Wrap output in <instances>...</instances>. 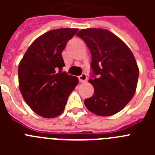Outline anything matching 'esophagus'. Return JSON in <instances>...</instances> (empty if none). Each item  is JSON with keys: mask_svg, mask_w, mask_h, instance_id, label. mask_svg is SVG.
Returning a JSON list of instances; mask_svg holds the SVG:
<instances>
[{"mask_svg": "<svg viewBox=\"0 0 155 155\" xmlns=\"http://www.w3.org/2000/svg\"><path fill=\"white\" fill-rule=\"evenodd\" d=\"M79 81H80V82H81V83H84V82L87 81V75H86V74H82L81 76H79Z\"/></svg>", "mask_w": 155, "mask_h": 155, "instance_id": "obj_1", "label": "esophagus"}]
</instances>
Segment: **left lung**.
I'll use <instances>...</instances> for the list:
<instances>
[{"label": "left lung", "mask_w": 155, "mask_h": 155, "mask_svg": "<svg viewBox=\"0 0 155 155\" xmlns=\"http://www.w3.org/2000/svg\"><path fill=\"white\" fill-rule=\"evenodd\" d=\"M91 53L92 96L84 100L91 113L109 116L119 113L134 97L139 68L130 48L107 29L86 28L77 34Z\"/></svg>", "instance_id": "left-lung-1"}]
</instances>
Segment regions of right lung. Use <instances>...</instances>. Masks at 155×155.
I'll list each match as a JSON object with an SVG mask.
<instances>
[{"instance_id":"1","label":"right lung","mask_w":155,"mask_h":155,"mask_svg":"<svg viewBox=\"0 0 155 155\" xmlns=\"http://www.w3.org/2000/svg\"><path fill=\"white\" fill-rule=\"evenodd\" d=\"M78 28L49 31L34 41L18 65V83L25 102L44 118L64 112L68 96L78 84L77 77L62 72L61 53Z\"/></svg>"}]
</instances>
